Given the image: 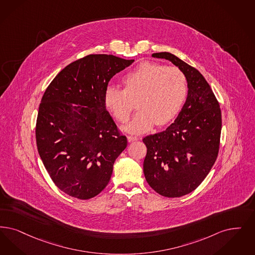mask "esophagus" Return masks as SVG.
I'll use <instances>...</instances> for the list:
<instances>
[{"mask_svg":"<svg viewBox=\"0 0 255 255\" xmlns=\"http://www.w3.org/2000/svg\"><path fill=\"white\" fill-rule=\"evenodd\" d=\"M127 138H128V141H129V142H133V141L138 140V137H137V136H132V135H129Z\"/></svg>","mask_w":255,"mask_h":255,"instance_id":"obj_1","label":"esophagus"}]
</instances>
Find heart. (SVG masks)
Instances as JSON below:
<instances>
[{
  "label": "heart",
  "instance_id": "heart-1",
  "mask_svg": "<svg viewBox=\"0 0 255 255\" xmlns=\"http://www.w3.org/2000/svg\"><path fill=\"white\" fill-rule=\"evenodd\" d=\"M124 89L107 87L104 102L115 119L127 123L134 108L140 110L124 130L132 133L149 131L153 125L170 123L181 109L188 93L187 79L175 66L146 61L123 80Z\"/></svg>",
  "mask_w": 255,
  "mask_h": 255
}]
</instances>
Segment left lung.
<instances>
[{
	"instance_id": "left-lung-1",
	"label": "left lung",
	"mask_w": 255,
	"mask_h": 255,
	"mask_svg": "<svg viewBox=\"0 0 255 255\" xmlns=\"http://www.w3.org/2000/svg\"><path fill=\"white\" fill-rule=\"evenodd\" d=\"M153 58L172 61L183 72L188 96L174 123L163 132L147 135L143 172L157 194L180 197L194 191L217 158L222 118L219 103L202 74L169 52Z\"/></svg>"
}]
</instances>
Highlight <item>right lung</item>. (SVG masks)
<instances>
[{
    "mask_svg": "<svg viewBox=\"0 0 255 255\" xmlns=\"http://www.w3.org/2000/svg\"><path fill=\"white\" fill-rule=\"evenodd\" d=\"M132 62L88 55L63 68L41 98L38 152L53 182L72 197L86 200L100 194L127 147L126 136L106 110L104 93L113 77Z\"/></svg>",
    "mask_w": 255,
    "mask_h": 255,
    "instance_id": "add662e5",
    "label": "right lung"
}]
</instances>
